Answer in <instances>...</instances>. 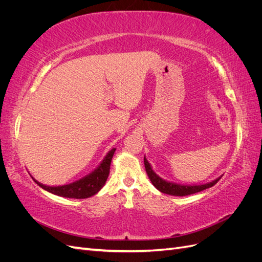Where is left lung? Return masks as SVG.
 <instances>
[{"mask_svg": "<svg viewBox=\"0 0 262 262\" xmlns=\"http://www.w3.org/2000/svg\"><path fill=\"white\" fill-rule=\"evenodd\" d=\"M144 165H145L147 176H148L150 182L154 185V187L157 190H160L161 192L166 193V194H170V195L184 196V195H189V194L200 192V191H202V190L208 189V188L215 185L222 177L221 176L210 182H207V184H202V185H181V184H177V182L167 181L158 176L157 173L153 170L152 166H150V164L148 163L145 156H144Z\"/></svg>", "mask_w": 262, "mask_h": 262, "instance_id": "1", "label": "left lung"}]
</instances>
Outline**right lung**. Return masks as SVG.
<instances>
[{
	"mask_svg": "<svg viewBox=\"0 0 262 262\" xmlns=\"http://www.w3.org/2000/svg\"><path fill=\"white\" fill-rule=\"evenodd\" d=\"M116 148H112L104 157V160L95 168L89 175L84 176L83 178L78 179L74 182H71L68 185L62 186H47L37 181L33 176V179L39 187L47 190L48 192H51L55 195L64 196V198H72V199H85L90 198L94 194H96L100 189L105 186L107 178L110 171V164H112L113 156L115 154Z\"/></svg>",
	"mask_w": 262,
	"mask_h": 262,
	"instance_id": "add662e5",
	"label": "right lung"
}]
</instances>
